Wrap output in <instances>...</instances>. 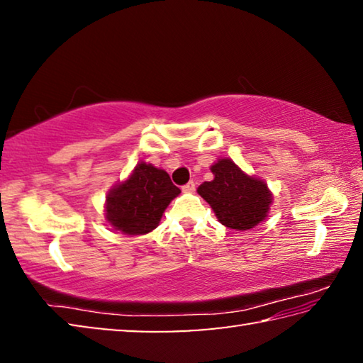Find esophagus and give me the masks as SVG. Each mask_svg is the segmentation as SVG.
I'll return each mask as SVG.
<instances>
[{"mask_svg": "<svg viewBox=\"0 0 363 363\" xmlns=\"http://www.w3.org/2000/svg\"><path fill=\"white\" fill-rule=\"evenodd\" d=\"M194 190H195V182L194 181H190V182L186 184V186H182V192H186V194L194 192Z\"/></svg>", "mask_w": 363, "mask_h": 363, "instance_id": "34e87169", "label": "esophagus"}]
</instances>
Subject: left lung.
<instances>
[{
    "instance_id": "8db88e82",
    "label": "left lung",
    "mask_w": 363,
    "mask_h": 363,
    "mask_svg": "<svg viewBox=\"0 0 363 363\" xmlns=\"http://www.w3.org/2000/svg\"><path fill=\"white\" fill-rule=\"evenodd\" d=\"M211 173L214 179L201 184L196 192L210 203L220 224L248 230L267 218L272 194L266 182L245 174L230 158H219Z\"/></svg>"
}]
</instances>
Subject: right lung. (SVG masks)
Segmentation results:
<instances>
[{"mask_svg":"<svg viewBox=\"0 0 363 363\" xmlns=\"http://www.w3.org/2000/svg\"><path fill=\"white\" fill-rule=\"evenodd\" d=\"M179 194L167 171L140 162L126 181L108 190L106 218L115 230L143 235L155 229L171 200Z\"/></svg>","mask_w":363,"mask_h":363,"instance_id":"add662e5","label":"right lung"}]
</instances>
